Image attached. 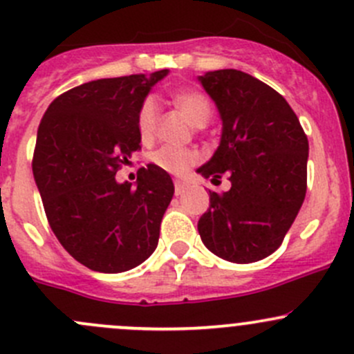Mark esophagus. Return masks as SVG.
Returning <instances> with one entry per match:
<instances>
[{
  "instance_id": "1",
  "label": "esophagus",
  "mask_w": 354,
  "mask_h": 354,
  "mask_svg": "<svg viewBox=\"0 0 354 354\" xmlns=\"http://www.w3.org/2000/svg\"><path fill=\"white\" fill-rule=\"evenodd\" d=\"M185 190H187V183H185V181H180V180L174 181V194L183 195Z\"/></svg>"
}]
</instances>
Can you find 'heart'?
I'll return each instance as SVG.
<instances>
[{"label":"heart","instance_id":"b5f03b06","mask_svg":"<svg viewBox=\"0 0 354 354\" xmlns=\"http://www.w3.org/2000/svg\"><path fill=\"white\" fill-rule=\"evenodd\" d=\"M176 108L181 111L188 123L194 128H203L212 116L210 102L195 91H183L173 95ZM157 120H159V102L156 97H147L142 102L137 116V127L142 138H151L154 135ZM152 160L157 167L171 174H183L188 167L198 160V154L194 151H183L176 147H160L152 154Z\"/></svg>","mask_w":354,"mask_h":354}]
</instances>
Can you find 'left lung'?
Segmentation results:
<instances>
[{
	"mask_svg": "<svg viewBox=\"0 0 354 354\" xmlns=\"http://www.w3.org/2000/svg\"><path fill=\"white\" fill-rule=\"evenodd\" d=\"M197 80L223 123L219 147L197 173L231 181L224 194L209 190L200 238L227 262H259L279 248L301 209L308 138L286 99L259 78L230 68Z\"/></svg>",
	"mask_w": 354,
	"mask_h": 354,
	"instance_id": "1",
	"label": "left lung"
}]
</instances>
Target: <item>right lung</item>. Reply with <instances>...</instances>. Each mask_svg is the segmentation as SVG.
I'll list each match as a JSON object with an SVG mask.
<instances>
[{"mask_svg": "<svg viewBox=\"0 0 354 354\" xmlns=\"http://www.w3.org/2000/svg\"><path fill=\"white\" fill-rule=\"evenodd\" d=\"M167 73L82 84L56 97L39 124L32 173L49 226L95 272L130 270L157 248L173 180L156 164L135 185L118 183L116 171L140 147L138 109Z\"/></svg>", "mask_w": 354, "mask_h": 354, "instance_id": "obj_1", "label": "right lung"}]
</instances>
